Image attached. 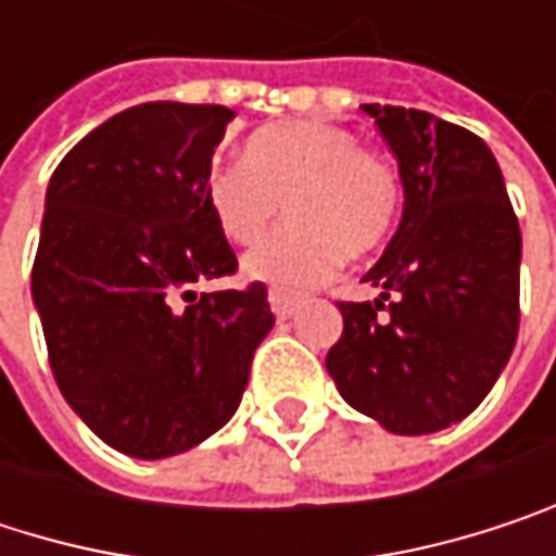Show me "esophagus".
<instances>
[{
    "mask_svg": "<svg viewBox=\"0 0 556 556\" xmlns=\"http://www.w3.org/2000/svg\"><path fill=\"white\" fill-rule=\"evenodd\" d=\"M270 308H274V315L277 318H289L292 312H295V305H299V295H292V292H282V289H270Z\"/></svg>",
    "mask_w": 556,
    "mask_h": 556,
    "instance_id": "obj_1",
    "label": "esophagus"
}]
</instances>
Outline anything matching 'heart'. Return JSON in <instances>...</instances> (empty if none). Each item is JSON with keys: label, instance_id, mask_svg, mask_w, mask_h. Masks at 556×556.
<instances>
[{"label": "heart", "instance_id": "heart-1", "mask_svg": "<svg viewBox=\"0 0 556 556\" xmlns=\"http://www.w3.org/2000/svg\"><path fill=\"white\" fill-rule=\"evenodd\" d=\"M208 208L222 235L254 244L277 222L289 225L248 254L244 274L302 289L331 274L338 254L364 257L389 238L399 218V173L387 154L331 122H282L257 131L238 164L205 179Z\"/></svg>", "mask_w": 556, "mask_h": 556}]
</instances>
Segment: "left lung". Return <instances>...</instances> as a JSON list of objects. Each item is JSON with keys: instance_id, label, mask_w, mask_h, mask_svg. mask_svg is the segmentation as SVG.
Wrapping results in <instances>:
<instances>
[{"instance_id": "8db88e82", "label": "left lung", "mask_w": 556, "mask_h": 556, "mask_svg": "<svg viewBox=\"0 0 556 556\" xmlns=\"http://www.w3.org/2000/svg\"><path fill=\"white\" fill-rule=\"evenodd\" d=\"M405 186L399 231L364 279L377 302H338L325 367L344 402L395 434L467 418L518 338L521 231L502 169L473 131L421 109L364 105Z\"/></svg>"}]
</instances>
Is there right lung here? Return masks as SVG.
I'll return each mask as SVG.
<instances>
[{"label": "right lung", "instance_id": "obj_1", "mask_svg": "<svg viewBox=\"0 0 556 556\" xmlns=\"http://www.w3.org/2000/svg\"><path fill=\"white\" fill-rule=\"evenodd\" d=\"M235 118L225 105L144 102L56 164L31 295L70 408L115 451L182 454L238 408L274 328L267 286L195 292L231 277L205 179Z\"/></svg>", "mask_w": 556, "mask_h": 556}]
</instances>
